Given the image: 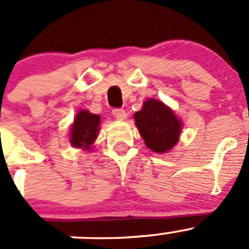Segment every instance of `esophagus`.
Segmentation results:
<instances>
[{
    "label": "esophagus",
    "mask_w": 249,
    "mask_h": 249,
    "mask_svg": "<svg viewBox=\"0 0 249 249\" xmlns=\"http://www.w3.org/2000/svg\"><path fill=\"white\" fill-rule=\"evenodd\" d=\"M111 113H113L114 118L118 120H124L125 118H126V113H125V110L123 108L113 109V111H111Z\"/></svg>",
    "instance_id": "esophagus-1"
}]
</instances>
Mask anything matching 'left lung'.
<instances>
[{
  "label": "left lung",
  "instance_id": "8db88e82",
  "mask_svg": "<svg viewBox=\"0 0 249 249\" xmlns=\"http://www.w3.org/2000/svg\"><path fill=\"white\" fill-rule=\"evenodd\" d=\"M134 118L145 145L155 152H167L178 142L182 124L162 102L148 99Z\"/></svg>",
  "mask_w": 249,
  "mask_h": 249
}]
</instances>
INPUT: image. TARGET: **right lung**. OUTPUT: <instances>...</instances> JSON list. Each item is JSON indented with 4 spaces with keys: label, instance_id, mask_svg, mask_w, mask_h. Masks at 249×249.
I'll list each match as a JSON object with an SVG mask.
<instances>
[{
    "label": "right lung",
    "instance_id": "obj_1",
    "mask_svg": "<svg viewBox=\"0 0 249 249\" xmlns=\"http://www.w3.org/2000/svg\"><path fill=\"white\" fill-rule=\"evenodd\" d=\"M101 118L96 114H90L87 110H81L76 115V119L71 127V143L75 147H90L93 141L97 139Z\"/></svg>",
    "mask_w": 249,
    "mask_h": 249
}]
</instances>
